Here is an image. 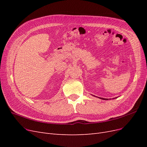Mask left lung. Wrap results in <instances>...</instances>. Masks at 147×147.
<instances>
[{"mask_svg": "<svg viewBox=\"0 0 147 147\" xmlns=\"http://www.w3.org/2000/svg\"><path fill=\"white\" fill-rule=\"evenodd\" d=\"M100 99H103V100H109V99H104V98H101V97H99Z\"/></svg>", "mask_w": 147, "mask_h": 147, "instance_id": "1", "label": "left lung"}]
</instances>
